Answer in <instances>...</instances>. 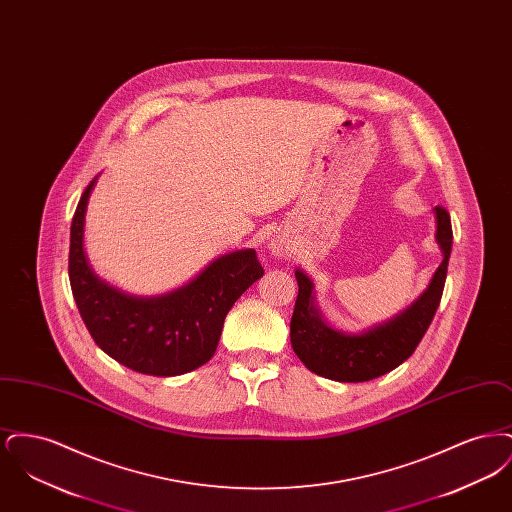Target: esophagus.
I'll list each match as a JSON object with an SVG mask.
<instances>
[{
	"label": "esophagus",
	"instance_id": "1",
	"mask_svg": "<svg viewBox=\"0 0 512 512\" xmlns=\"http://www.w3.org/2000/svg\"><path fill=\"white\" fill-rule=\"evenodd\" d=\"M272 251H274V253H276V255H278V253H282V247H278V245H276V247H274V249H272Z\"/></svg>",
	"mask_w": 512,
	"mask_h": 512
}]
</instances>
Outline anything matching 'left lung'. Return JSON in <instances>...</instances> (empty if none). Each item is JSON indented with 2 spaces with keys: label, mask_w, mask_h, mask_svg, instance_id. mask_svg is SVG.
<instances>
[{
  "label": "left lung",
  "mask_w": 512,
  "mask_h": 512,
  "mask_svg": "<svg viewBox=\"0 0 512 512\" xmlns=\"http://www.w3.org/2000/svg\"><path fill=\"white\" fill-rule=\"evenodd\" d=\"M434 213L438 224L436 240L443 261L432 276L428 290L407 311L368 332L343 334L330 328L315 307L313 282L301 270H295L299 293L290 322V338L295 355L309 370L336 382H368L397 368L413 355L438 311L453 245L447 209L438 205Z\"/></svg>",
  "instance_id": "8db88e82"
}]
</instances>
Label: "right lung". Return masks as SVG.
Segmentation results:
<instances>
[{"label": "right lung", "instance_id": "1", "mask_svg": "<svg viewBox=\"0 0 512 512\" xmlns=\"http://www.w3.org/2000/svg\"><path fill=\"white\" fill-rule=\"evenodd\" d=\"M96 178L76 205L69 249L71 290L88 332L109 357L149 376H178L205 365L215 355L228 311L265 274L255 249L222 255L190 284L159 297L121 293L90 270L82 249Z\"/></svg>", "mask_w": 512, "mask_h": 512}]
</instances>
